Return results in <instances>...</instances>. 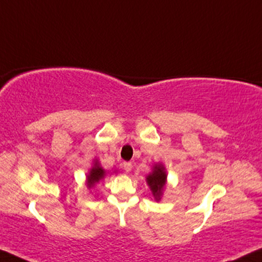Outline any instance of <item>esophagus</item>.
Masks as SVG:
<instances>
[{
  "label": "esophagus",
  "instance_id": "1",
  "mask_svg": "<svg viewBox=\"0 0 262 262\" xmlns=\"http://www.w3.org/2000/svg\"><path fill=\"white\" fill-rule=\"evenodd\" d=\"M123 168H124V170L125 171H131V169H132V163L131 162H124L123 163Z\"/></svg>",
  "mask_w": 262,
  "mask_h": 262
}]
</instances>
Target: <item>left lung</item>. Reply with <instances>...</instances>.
<instances>
[{"mask_svg": "<svg viewBox=\"0 0 262 262\" xmlns=\"http://www.w3.org/2000/svg\"><path fill=\"white\" fill-rule=\"evenodd\" d=\"M167 182V174H166V168L162 163H157L154 166L152 171L146 177V184L150 187V191L152 192V195L155 200L161 199L162 195L163 188L166 186Z\"/></svg>", "mask_w": 262, "mask_h": 262, "instance_id": "obj_1", "label": "left lung"}]
</instances>
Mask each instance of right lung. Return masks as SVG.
<instances>
[{
    "label": "right lung",
    "instance_id": "add662e5",
    "mask_svg": "<svg viewBox=\"0 0 262 262\" xmlns=\"http://www.w3.org/2000/svg\"><path fill=\"white\" fill-rule=\"evenodd\" d=\"M106 175V171L103 168L100 166L98 160L94 161V166L91 168V170H89V174L87 175V186L88 188H92L94 187L95 184H98V182L101 180V179L105 178Z\"/></svg>",
    "mask_w": 262,
    "mask_h": 262
}]
</instances>
